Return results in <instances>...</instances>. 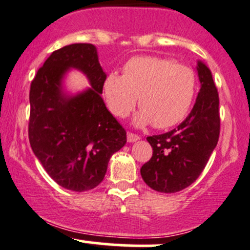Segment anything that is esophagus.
Wrapping results in <instances>:
<instances>
[{"label":"esophagus","mask_w":250,"mask_h":250,"mask_svg":"<svg viewBox=\"0 0 250 250\" xmlns=\"http://www.w3.org/2000/svg\"><path fill=\"white\" fill-rule=\"evenodd\" d=\"M141 139V137L138 135H135V133L132 132H127V142L128 143H133V142H137Z\"/></svg>","instance_id":"34e87169"}]
</instances>
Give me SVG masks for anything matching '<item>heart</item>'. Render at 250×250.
Listing matches in <instances>:
<instances>
[{
  "mask_svg": "<svg viewBox=\"0 0 250 250\" xmlns=\"http://www.w3.org/2000/svg\"><path fill=\"white\" fill-rule=\"evenodd\" d=\"M197 88V74L190 66L168 58L141 56L126 62L122 76L108 74L104 95L109 111L118 118L130 114L138 96L141 111L135 117V124L168 128L188 114Z\"/></svg>",
  "mask_w": 250,
  "mask_h": 250,
  "instance_id": "heart-1",
  "label": "heart"
}]
</instances>
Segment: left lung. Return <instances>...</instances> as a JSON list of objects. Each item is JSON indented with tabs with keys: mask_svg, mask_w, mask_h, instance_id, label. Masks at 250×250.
Returning <instances> with one entry per match:
<instances>
[{
	"mask_svg": "<svg viewBox=\"0 0 250 250\" xmlns=\"http://www.w3.org/2000/svg\"><path fill=\"white\" fill-rule=\"evenodd\" d=\"M197 71L200 90L188 117L174 130L146 138L152 157L141 168V175L157 192L175 193L192 185L218 143V92L206 64L198 61Z\"/></svg>",
	"mask_w": 250,
	"mask_h": 250,
	"instance_id": "left-lung-1",
	"label": "left lung"
}]
</instances>
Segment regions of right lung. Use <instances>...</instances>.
<instances>
[{"mask_svg": "<svg viewBox=\"0 0 250 250\" xmlns=\"http://www.w3.org/2000/svg\"><path fill=\"white\" fill-rule=\"evenodd\" d=\"M70 68L83 72L91 87L65 92ZM106 77L93 44H71L53 51L31 83L29 143L46 173L66 189L95 188L109 158L126 143V131L101 98Z\"/></svg>", "mask_w": 250, "mask_h": 250, "instance_id": "add662e5", "label": "right lung"}]
</instances>
